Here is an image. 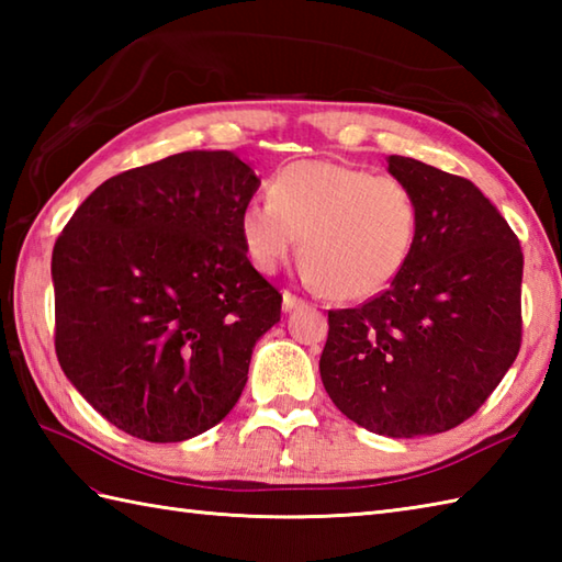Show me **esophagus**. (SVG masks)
<instances>
[{"label": "esophagus", "instance_id": "obj_1", "mask_svg": "<svg viewBox=\"0 0 562 562\" xmlns=\"http://www.w3.org/2000/svg\"><path fill=\"white\" fill-rule=\"evenodd\" d=\"M296 306H304V300L292 292H282V312H292Z\"/></svg>", "mask_w": 562, "mask_h": 562}]
</instances>
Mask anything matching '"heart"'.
<instances>
[{"instance_id": "b5f03b06", "label": "heart", "mask_w": 562, "mask_h": 562, "mask_svg": "<svg viewBox=\"0 0 562 562\" xmlns=\"http://www.w3.org/2000/svg\"><path fill=\"white\" fill-rule=\"evenodd\" d=\"M420 210L398 178L336 161H294L272 176L270 198L238 217L246 256L274 272L302 238L304 274L342 302L384 292L408 266Z\"/></svg>"}]
</instances>
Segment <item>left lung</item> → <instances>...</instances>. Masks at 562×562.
Listing matches in <instances>:
<instances>
[{"label": "left lung", "instance_id": "obj_1", "mask_svg": "<svg viewBox=\"0 0 562 562\" xmlns=\"http://www.w3.org/2000/svg\"><path fill=\"white\" fill-rule=\"evenodd\" d=\"M386 161L417 200V241L386 292L328 312L318 369L352 423L411 439L469 420L517 360L524 256L471 181L408 157Z\"/></svg>", "mask_w": 562, "mask_h": 562}]
</instances>
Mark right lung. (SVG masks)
Masks as SVG:
<instances>
[{
    "label": "right lung",
    "instance_id": "obj_1",
    "mask_svg": "<svg viewBox=\"0 0 562 562\" xmlns=\"http://www.w3.org/2000/svg\"><path fill=\"white\" fill-rule=\"evenodd\" d=\"M258 186L234 151L173 154L109 178L59 234L57 360L123 432L183 441L241 396L282 308L238 232Z\"/></svg>",
    "mask_w": 562,
    "mask_h": 562
}]
</instances>
